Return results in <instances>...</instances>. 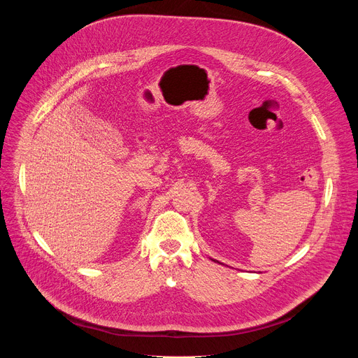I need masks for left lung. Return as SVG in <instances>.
I'll use <instances>...</instances> for the list:
<instances>
[{
	"instance_id": "obj_1",
	"label": "left lung",
	"mask_w": 358,
	"mask_h": 358,
	"mask_svg": "<svg viewBox=\"0 0 358 358\" xmlns=\"http://www.w3.org/2000/svg\"><path fill=\"white\" fill-rule=\"evenodd\" d=\"M213 261H215V259H213ZM215 262H218V261H215ZM220 264V262H218Z\"/></svg>"
}]
</instances>
